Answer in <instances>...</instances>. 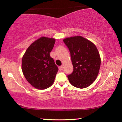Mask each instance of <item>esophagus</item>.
<instances>
[{"mask_svg": "<svg viewBox=\"0 0 122 122\" xmlns=\"http://www.w3.org/2000/svg\"><path fill=\"white\" fill-rule=\"evenodd\" d=\"M59 68L60 71H62V69H63V66H60V67H59Z\"/></svg>", "mask_w": 122, "mask_h": 122, "instance_id": "esophagus-1", "label": "esophagus"}]
</instances>
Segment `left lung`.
<instances>
[{
  "label": "left lung",
  "mask_w": 122,
  "mask_h": 122,
  "mask_svg": "<svg viewBox=\"0 0 122 122\" xmlns=\"http://www.w3.org/2000/svg\"><path fill=\"white\" fill-rule=\"evenodd\" d=\"M68 48L73 71L68 75L71 85L85 88L96 80L101 66L98 51L93 43L81 36H73L63 40Z\"/></svg>",
  "instance_id": "left-lung-1"
}]
</instances>
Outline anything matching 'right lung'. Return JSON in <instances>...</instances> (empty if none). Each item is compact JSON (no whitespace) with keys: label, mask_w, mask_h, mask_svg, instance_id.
<instances>
[{"label":"right lung","mask_w":122,"mask_h":122,"mask_svg":"<svg viewBox=\"0 0 122 122\" xmlns=\"http://www.w3.org/2000/svg\"><path fill=\"white\" fill-rule=\"evenodd\" d=\"M55 39L41 37L29 46L22 59V71L29 83L36 89L52 85L58 67L50 56Z\"/></svg>","instance_id":"obj_1"}]
</instances>
